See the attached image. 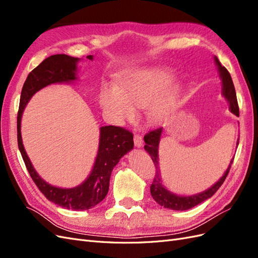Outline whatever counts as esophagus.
I'll return each instance as SVG.
<instances>
[{
    "label": "esophagus",
    "mask_w": 258,
    "mask_h": 258,
    "mask_svg": "<svg viewBox=\"0 0 258 258\" xmlns=\"http://www.w3.org/2000/svg\"><path fill=\"white\" fill-rule=\"evenodd\" d=\"M134 142H135V145L140 148V147H142V145H143V139H142L141 136L136 135L135 138H134Z\"/></svg>",
    "instance_id": "esophagus-1"
}]
</instances>
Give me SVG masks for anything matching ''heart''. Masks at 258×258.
I'll use <instances>...</instances> for the list:
<instances>
[{
	"instance_id": "heart-1",
	"label": "heart",
	"mask_w": 258,
	"mask_h": 258,
	"mask_svg": "<svg viewBox=\"0 0 258 258\" xmlns=\"http://www.w3.org/2000/svg\"><path fill=\"white\" fill-rule=\"evenodd\" d=\"M168 68H138L124 73L118 84H104L99 102L102 110L116 122L132 120L136 107H145V118L151 124L167 121L173 114L179 97L178 84Z\"/></svg>"
}]
</instances>
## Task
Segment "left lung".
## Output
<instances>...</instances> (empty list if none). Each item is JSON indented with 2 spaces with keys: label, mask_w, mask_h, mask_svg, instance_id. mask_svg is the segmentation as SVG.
Masks as SVG:
<instances>
[{
  "label": "left lung",
  "mask_w": 258,
  "mask_h": 258,
  "mask_svg": "<svg viewBox=\"0 0 258 258\" xmlns=\"http://www.w3.org/2000/svg\"><path fill=\"white\" fill-rule=\"evenodd\" d=\"M214 62L216 64L217 71L220 73V77L222 81V95L226 100H227L230 112L232 114H235L236 116H239L238 101H237L235 86H233L231 76L227 70H226V68L221 64V62L218 61L217 57L215 56H214ZM162 131L163 129L159 128L157 130L151 131L150 134H147L144 137V142H145L144 150L151 155V157L156 167V175L154 178V182L151 186L152 197L158 205H160L161 207L166 209L175 210V211L189 210L194 207L198 206L205 200L212 197L216 192V190L220 188L222 184L224 183L226 176H227L229 173L233 158L230 160L229 166L227 170L225 171L223 176H221V178L212 186L209 187L208 189L195 195H189V196H181V195H176L172 191H170L167 187L162 184L161 172L159 168V143H160ZM238 144H239V140L237 141V147H238Z\"/></svg>",
  "instance_id": "8db88e82"
}]
</instances>
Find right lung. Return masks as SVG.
I'll list each match as a JSON object with an SVG mask.
<instances>
[{
	"mask_svg": "<svg viewBox=\"0 0 258 258\" xmlns=\"http://www.w3.org/2000/svg\"><path fill=\"white\" fill-rule=\"evenodd\" d=\"M93 60L92 54L87 56ZM80 58L68 54H52L46 58L31 72L23 84L17 117L18 147L30 176L44 196L62 208L74 211L89 210L102 201L108 191L110 177L114 167L123 155L134 148V136L121 127L104 126L100 128L98 153L91 172L85 181L72 188L53 186L38 175L25 150L21 137V117L25 108L37 91L52 84H71L79 80Z\"/></svg>",
	"mask_w": 258,
	"mask_h": 258,
	"instance_id": "right-lung-1",
	"label": "right lung"
}]
</instances>
